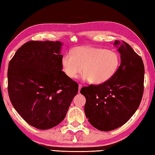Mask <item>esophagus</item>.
Here are the masks:
<instances>
[{
	"label": "esophagus",
	"instance_id": "obj_1",
	"mask_svg": "<svg viewBox=\"0 0 155 155\" xmlns=\"http://www.w3.org/2000/svg\"><path fill=\"white\" fill-rule=\"evenodd\" d=\"M82 85L79 84V87H78V91H79V93L80 92V89H82Z\"/></svg>",
	"mask_w": 155,
	"mask_h": 155
}]
</instances>
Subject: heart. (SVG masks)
<instances>
[{
  "instance_id": "obj_1",
  "label": "heart",
  "mask_w": 155,
  "mask_h": 155,
  "mask_svg": "<svg viewBox=\"0 0 155 155\" xmlns=\"http://www.w3.org/2000/svg\"><path fill=\"white\" fill-rule=\"evenodd\" d=\"M64 73L75 79L82 72V78L94 84L107 82L116 74L120 64L117 52L101 48L80 46L64 54L61 61Z\"/></svg>"
}]
</instances>
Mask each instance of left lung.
I'll return each instance as SVG.
<instances>
[{
    "label": "left lung",
    "mask_w": 155,
    "mask_h": 155,
    "mask_svg": "<svg viewBox=\"0 0 155 155\" xmlns=\"http://www.w3.org/2000/svg\"><path fill=\"white\" fill-rule=\"evenodd\" d=\"M120 65L110 80L99 85L82 87L85 115L101 131L115 130L129 120L139 107L143 93L144 65L129 44L115 41Z\"/></svg>",
    "instance_id": "8db88e82"
}]
</instances>
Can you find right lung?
I'll use <instances>...</instances> for the list:
<instances>
[{
    "instance_id": "obj_1",
    "label": "right lung",
    "mask_w": 155,
    "mask_h": 155,
    "mask_svg": "<svg viewBox=\"0 0 155 155\" xmlns=\"http://www.w3.org/2000/svg\"><path fill=\"white\" fill-rule=\"evenodd\" d=\"M60 41H30L9 63L8 94L14 109L28 124L48 130L67 113L78 84L62 71Z\"/></svg>"
}]
</instances>
